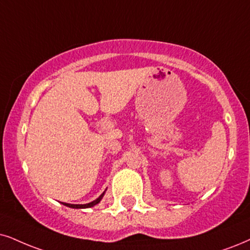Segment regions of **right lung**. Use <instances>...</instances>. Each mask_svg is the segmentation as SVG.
I'll return each instance as SVG.
<instances>
[{"instance_id":"1","label":"right lung","mask_w":250,"mask_h":250,"mask_svg":"<svg viewBox=\"0 0 250 250\" xmlns=\"http://www.w3.org/2000/svg\"><path fill=\"white\" fill-rule=\"evenodd\" d=\"M103 196H104V194L100 195L96 201L91 202V203H87V204H68V203H64V205H65V207H69V208H74V209H85V208H91V207H93V205L99 203V202L102 201Z\"/></svg>"}]
</instances>
